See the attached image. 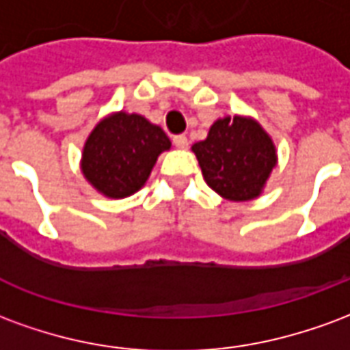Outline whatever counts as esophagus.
Here are the masks:
<instances>
[{"mask_svg": "<svg viewBox=\"0 0 350 350\" xmlns=\"http://www.w3.org/2000/svg\"><path fill=\"white\" fill-rule=\"evenodd\" d=\"M172 142H174L176 148H180V150H185V148L189 146V140H187L185 135H176V137L172 138Z\"/></svg>", "mask_w": 350, "mask_h": 350, "instance_id": "34e87169", "label": "esophagus"}]
</instances>
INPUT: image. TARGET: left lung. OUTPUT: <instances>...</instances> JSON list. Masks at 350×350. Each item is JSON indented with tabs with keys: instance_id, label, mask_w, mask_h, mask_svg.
<instances>
[{
	"instance_id": "1",
	"label": "left lung",
	"mask_w": 350,
	"mask_h": 350,
	"mask_svg": "<svg viewBox=\"0 0 350 350\" xmlns=\"http://www.w3.org/2000/svg\"><path fill=\"white\" fill-rule=\"evenodd\" d=\"M206 183L219 197L247 202L262 195L278 150L271 137L250 116H225L212 123L208 137L193 144Z\"/></svg>"
}]
</instances>
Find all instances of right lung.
<instances>
[{
  "label": "right lung",
  "mask_w": 350,
  "mask_h": 350,
  "mask_svg": "<svg viewBox=\"0 0 350 350\" xmlns=\"http://www.w3.org/2000/svg\"><path fill=\"white\" fill-rule=\"evenodd\" d=\"M170 138L144 116L110 112L88 135L80 170L93 189L107 198H127L142 189Z\"/></svg>",
  "instance_id": "1"
}]
</instances>
